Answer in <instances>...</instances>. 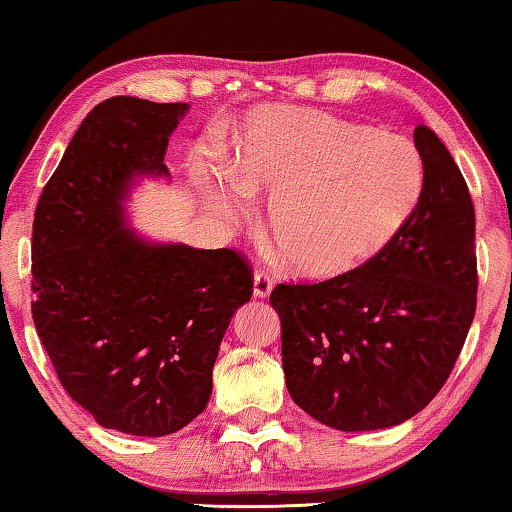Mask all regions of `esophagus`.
Listing matches in <instances>:
<instances>
[{"instance_id":"1","label":"esophagus","mask_w":512,"mask_h":512,"mask_svg":"<svg viewBox=\"0 0 512 512\" xmlns=\"http://www.w3.org/2000/svg\"><path fill=\"white\" fill-rule=\"evenodd\" d=\"M273 290V280L269 278V273L264 271H257L255 278H253V294L257 299H266Z\"/></svg>"}]
</instances>
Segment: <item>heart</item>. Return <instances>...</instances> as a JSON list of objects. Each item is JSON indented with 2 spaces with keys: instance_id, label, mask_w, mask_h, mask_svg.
I'll use <instances>...</instances> for the list:
<instances>
[{
  "instance_id": "obj_1",
  "label": "heart",
  "mask_w": 512,
  "mask_h": 512,
  "mask_svg": "<svg viewBox=\"0 0 512 512\" xmlns=\"http://www.w3.org/2000/svg\"><path fill=\"white\" fill-rule=\"evenodd\" d=\"M232 174L250 197L271 199L269 225L287 264L301 278L348 276L380 257L417 211L424 164L397 134L325 113L266 109L236 143ZM204 197L222 218L243 204L211 181Z\"/></svg>"
}]
</instances>
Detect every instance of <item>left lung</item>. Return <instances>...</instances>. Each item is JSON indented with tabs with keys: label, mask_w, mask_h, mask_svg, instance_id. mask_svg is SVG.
<instances>
[{
	"label": "left lung",
	"mask_w": 512,
	"mask_h": 512,
	"mask_svg": "<svg viewBox=\"0 0 512 512\" xmlns=\"http://www.w3.org/2000/svg\"><path fill=\"white\" fill-rule=\"evenodd\" d=\"M417 211L371 264L315 285H278L290 397L338 431H373L420 413L448 380L475 315V211L462 171L429 127Z\"/></svg>",
	"instance_id": "obj_1"
}]
</instances>
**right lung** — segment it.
<instances>
[{
  "mask_svg": "<svg viewBox=\"0 0 512 512\" xmlns=\"http://www.w3.org/2000/svg\"><path fill=\"white\" fill-rule=\"evenodd\" d=\"M187 104L111 97L76 129L32 227V318L71 399L106 429L167 436L206 408L253 276L229 248L148 241L127 225L139 178H169Z\"/></svg>",
  "mask_w": 512,
  "mask_h": 512,
  "instance_id": "obj_1",
  "label": "right lung"
}]
</instances>
